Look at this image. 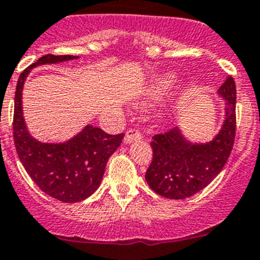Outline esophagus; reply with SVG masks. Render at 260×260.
Wrapping results in <instances>:
<instances>
[{"label": "esophagus", "mask_w": 260, "mask_h": 260, "mask_svg": "<svg viewBox=\"0 0 260 260\" xmlns=\"http://www.w3.org/2000/svg\"><path fill=\"white\" fill-rule=\"evenodd\" d=\"M140 139H141L140 131L131 129V130H127V133L125 134L124 141L126 144H130V143H134V141H139Z\"/></svg>", "instance_id": "1"}]
</instances>
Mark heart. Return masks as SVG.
Listing matches in <instances>:
<instances>
[{
    "label": "heart",
    "instance_id": "1",
    "mask_svg": "<svg viewBox=\"0 0 260 260\" xmlns=\"http://www.w3.org/2000/svg\"><path fill=\"white\" fill-rule=\"evenodd\" d=\"M178 83V77L174 73H164L155 79L146 91L148 101H159L164 99Z\"/></svg>",
    "mask_w": 260,
    "mask_h": 260
}]
</instances>
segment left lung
I'll list each match as a JSON object with an SVG mask.
<instances>
[{"label": "left lung", "mask_w": 260, "mask_h": 260, "mask_svg": "<svg viewBox=\"0 0 260 260\" xmlns=\"http://www.w3.org/2000/svg\"><path fill=\"white\" fill-rule=\"evenodd\" d=\"M225 101V120L221 130L207 143H192L181 129L153 136V160L145 173L149 187L167 199L193 196L214 181L233 150L236 130V87L228 77L217 91Z\"/></svg>", "instance_id": "8db88e82"}]
</instances>
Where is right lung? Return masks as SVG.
I'll use <instances>...</instances> for the list:
<instances>
[{"label": "right lung", "mask_w": 260, "mask_h": 260, "mask_svg": "<svg viewBox=\"0 0 260 260\" xmlns=\"http://www.w3.org/2000/svg\"><path fill=\"white\" fill-rule=\"evenodd\" d=\"M72 59L78 56L46 54L20 74L12 124L15 146L25 171L43 192L67 204L83 201L94 193L101 184L109 158L124 139V134L110 135L92 125L64 143H42L30 135L22 115L25 79L35 67Z\"/></svg>", "instance_id": "1"}]
</instances>
